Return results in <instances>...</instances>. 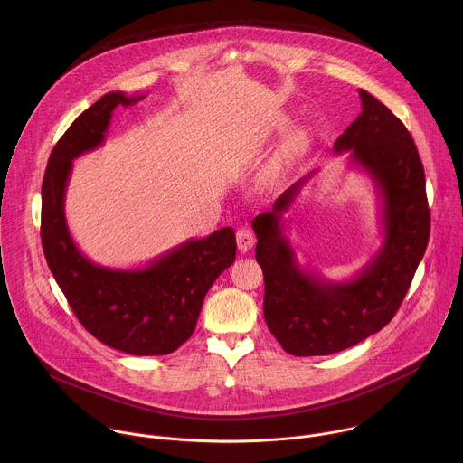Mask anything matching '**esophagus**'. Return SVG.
Listing matches in <instances>:
<instances>
[{
    "mask_svg": "<svg viewBox=\"0 0 463 463\" xmlns=\"http://www.w3.org/2000/svg\"><path fill=\"white\" fill-rule=\"evenodd\" d=\"M255 241H257V237L250 228H239L237 230V246L242 253L250 251L255 246Z\"/></svg>",
    "mask_w": 463,
    "mask_h": 463,
    "instance_id": "esophagus-1",
    "label": "esophagus"
}]
</instances>
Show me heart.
Here are the masks:
<instances>
[{
    "label": "heart",
    "instance_id": "heart-1",
    "mask_svg": "<svg viewBox=\"0 0 463 463\" xmlns=\"http://www.w3.org/2000/svg\"><path fill=\"white\" fill-rule=\"evenodd\" d=\"M308 142H310L308 133L305 130H296V132L290 133V137L287 140V149L294 155H299L308 147Z\"/></svg>",
    "mask_w": 463,
    "mask_h": 463
}]
</instances>
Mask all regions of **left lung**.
I'll return each instance as SVG.
<instances>
[{"label": "left lung", "mask_w": 463, "mask_h": 463, "mask_svg": "<svg viewBox=\"0 0 463 463\" xmlns=\"http://www.w3.org/2000/svg\"><path fill=\"white\" fill-rule=\"evenodd\" d=\"M362 114L335 140V153L374 180L383 201L382 250L351 281L335 283L303 270L281 233L285 212L307 175L255 217L257 262L264 270V317L279 345L294 356H325L382 330L396 316L430 239L426 178L415 142L396 116L360 89Z\"/></svg>", "instance_id": "left-lung-1"}]
</instances>
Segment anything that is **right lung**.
Returning a JSON list of instances; mask_svg holds the SVG:
<instances>
[{
  "label": "right lung",
  "mask_w": 463,
  "mask_h": 463,
  "mask_svg": "<svg viewBox=\"0 0 463 463\" xmlns=\"http://www.w3.org/2000/svg\"><path fill=\"white\" fill-rule=\"evenodd\" d=\"M142 98L109 92L61 137L43 180L41 241L46 262L83 328L118 351L153 356L169 354L191 338L203 299L217 276L233 264L237 242L230 226L221 228L135 270L92 264L72 242L64 213L72 160L103 144L116 107Z\"/></svg>",
  "instance_id": "right-lung-1"
}]
</instances>
